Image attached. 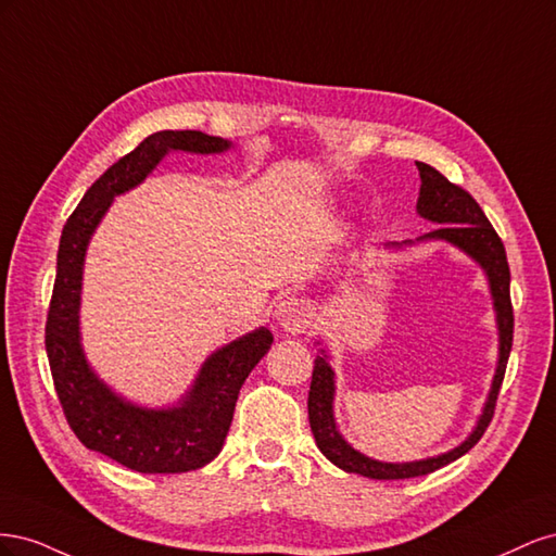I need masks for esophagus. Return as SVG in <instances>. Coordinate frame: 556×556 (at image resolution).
Instances as JSON below:
<instances>
[{"label": "esophagus", "mask_w": 556, "mask_h": 556, "mask_svg": "<svg viewBox=\"0 0 556 556\" xmlns=\"http://www.w3.org/2000/svg\"><path fill=\"white\" fill-rule=\"evenodd\" d=\"M313 304L304 296H285L276 304V323L282 331L301 333L306 331L313 323Z\"/></svg>", "instance_id": "34e87169"}]
</instances>
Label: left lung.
<instances>
[{
  "mask_svg": "<svg viewBox=\"0 0 556 556\" xmlns=\"http://www.w3.org/2000/svg\"><path fill=\"white\" fill-rule=\"evenodd\" d=\"M419 172V197H417V215L425 217V220L439 225L433 231L425 233L415 241H394L387 243L384 248L401 250L415 243L425 241H443L450 243L457 250H462L466 257L473 260L486 276L490 282V294L496 313V329H498V362L496 371L492 378L490 394L482 406V413L478 422L466 439L443 454H435V457H427L419 462H378L374 457H366L364 452L352 447L336 427L333 417V396H336V374L329 364V352L327 348H319V355L315 357L313 368V380H311V392H308V419H311V431L315 435V443L319 452L333 464L343 468L345 473H357L364 478L374 480H403V478H417L427 476L439 470L441 466H447L450 462L459 459L473 447L480 439L484 429L490 427L496 396L503 382V374H506V364L510 357L513 348V304H510V268L506 260V248H503L498 233L486 220V215L478 206V201L470 197L459 185L450 182L441 172H435L433 166L425 162H415ZM319 345V343H317Z\"/></svg>",
  "mask_w": 556,
  "mask_h": 556,
  "instance_id": "left-lung-1",
  "label": "left lung"
}]
</instances>
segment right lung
<instances>
[{
    "label": "right lung",
    "mask_w": 556,
    "mask_h": 556,
    "mask_svg": "<svg viewBox=\"0 0 556 556\" xmlns=\"http://www.w3.org/2000/svg\"><path fill=\"white\" fill-rule=\"evenodd\" d=\"M229 148L231 141L194 129L150 134L92 182L62 229L46 323V352L55 392L66 422L83 445L139 473H188L220 454L241 387L271 348L274 333L260 327L217 348L174 406H139L115 394L94 374L83 350L80 290L86 252L113 199L141 185L166 155L174 150L220 155Z\"/></svg>",
    "instance_id": "obj_1"
}]
</instances>
